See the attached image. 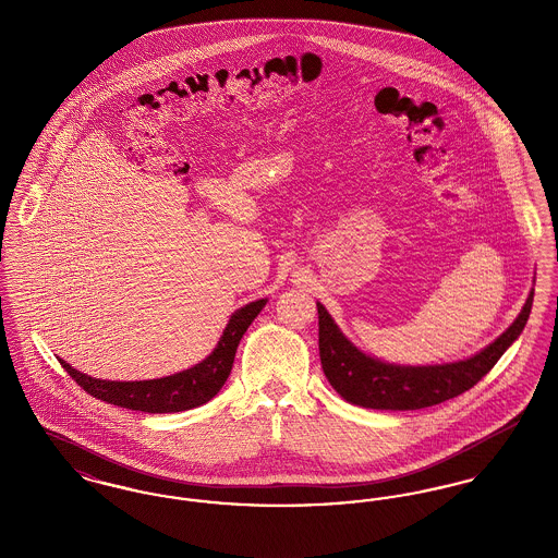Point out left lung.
<instances>
[{
    "mask_svg": "<svg viewBox=\"0 0 558 558\" xmlns=\"http://www.w3.org/2000/svg\"><path fill=\"white\" fill-rule=\"evenodd\" d=\"M530 292L519 318L492 345L469 360L435 366H398L366 355L339 330L318 303L319 360L328 383L349 403L372 410H421L456 398L496 366L508 347L523 332L531 314Z\"/></svg>",
    "mask_w": 558,
    "mask_h": 558,
    "instance_id": "1",
    "label": "left lung"
}]
</instances>
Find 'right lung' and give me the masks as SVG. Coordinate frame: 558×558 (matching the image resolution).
Masks as SVG:
<instances>
[{"label":"right lung","instance_id":"right-lung-1","mask_svg":"<svg viewBox=\"0 0 558 558\" xmlns=\"http://www.w3.org/2000/svg\"><path fill=\"white\" fill-rule=\"evenodd\" d=\"M266 303L267 299H259L236 310L209 357H205L201 364L187 371L171 376L153 380H100L75 371L64 360H60V364L73 376V380L83 391L112 405L148 414L192 410L215 398L217 391L223 387L232 371L242 335L246 332L251 322L259 316Z\"/></svg>","mask_w":558,"mask_h":558}]
</instances>
